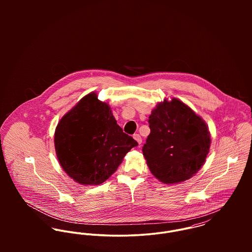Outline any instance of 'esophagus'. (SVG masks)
<instances>
[{"mask_svg": "<svg viewBox=\"0 0 252 252\" xmlns=\"http://www.w3.org/2000/svg\"><path fill=\"white\" fill-rule=\"evenodd\" d=\"M133 138L137 141V143H138V144H142V138H141V136H140L139 134H135V135L133 136Z\"/></svg>", "mask_w": 252, "mask_h": 252, "instance_id": "34e87169", "label": "esophagus"}]
</instances>
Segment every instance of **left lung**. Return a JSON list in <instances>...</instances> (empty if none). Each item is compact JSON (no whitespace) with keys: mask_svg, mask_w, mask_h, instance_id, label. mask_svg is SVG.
<instances>
[{"mask_svg":"<svg viewBox=\"0 0 252 252\" xmlns=\"http://www.w3.org/2000/svg\"><path fill=\"white\" fill-rule=\"evenodd\" d=\"M150 134L143 153L152 175L166 184L192 178L211 146L206 122L178 99L159 103L149 115Z\"/></svg>","mask_w":252,"mask_h":252,"instance_id":"8db88e82","label":"left lung"}]
</instances>
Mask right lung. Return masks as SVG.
<instances>
[{"mask_svg": "<svg viewBox=\"0 0 252 252\" xmlns=\"http://www.w3.org/2000/svg\"><path fill=\"white\" fill-rule=\"evenodd\" d=\"M54 144L59 163L80 184L98 185L117 170L138 143L123 133L107 103L83 97L58 123Z\"/></svg>", "mask_w": 252, "mask_h": 252, "instance_id": "obj_1", "label": "right lung"}]
</instances>
